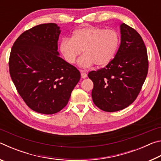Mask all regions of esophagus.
<instances>
[{"label":"esophagus","mask_w":161,"mask_h":161,"mask_svg":"<svg viewBox=\"0 0 161 161\" xmlns=\"http://www.w3.org/2000/svg\"><path fill=\"white\" fill-rule=\"evenodd\" d=\"M81 78H82V79H85L87 77V74H86V72H81Z\"/></svg>","instance_id":"obj_1"}]
</instances>
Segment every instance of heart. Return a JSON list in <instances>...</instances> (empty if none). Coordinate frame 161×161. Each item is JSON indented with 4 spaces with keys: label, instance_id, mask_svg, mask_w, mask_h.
<instances>
[{
    "label": "heart",
    "instance_id": "1",
    "mask_svg": "<svg viewBox=\"0 0 161 161\" xmlns=\"http://www.w3.org/2000/svg\"><path fill=\"white\" fill-rule=\"evenodd\" d=\"M119 43V36L111 29L105 30L88 26L76 30L71 38L64 37L59 44V50L68 63H75L81 54L79 63L87 67L95 64L103 67L112 60Z\"/></svg>",
    "mask_w": 161,
    "mask_h": 161
}]
</instances>
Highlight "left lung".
Returning a JSON list of instances; mask_svg holds the SVG:
<instances>
[{"instance_id": "left-lung-1", "label": "left lung", "mask_w": 161, "mask_h": 161, "mask_svg": "<svg viewBox=\"0 0 161 161\" xmlns=\"http://www.w3.org/2000/svg\"><path fill=\"white\" fill-rule=\"evenodd\" d=\"M121 40L118 51L107 66L91 71L92 97L98 108L114 112L129 107L142 88L148 71L147 50L139 33L126 24L121 26Z\"/></svg>"}]
</instances>
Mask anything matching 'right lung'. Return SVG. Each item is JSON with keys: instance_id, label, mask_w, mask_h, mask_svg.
I'll list each match as a JSON object with an SVG mask.
<instances>
[{"instance_id": "right-lung-1", "label": "right lung", "mask_w": 161, "mask_h": 161, "mask_svg": "<svg viewBox=\"0 0 161 161\" xmlns=\"http://www.w3.org/2000/svg\"><path fill=\"white\" fill-rule=\"evenodd\" d=\"M59 34L55 23L36 25L17 38L10 54V75L18 94L40 114L61 111L81 77L77 68L59 56Z\"/></svg>"}]
</instances>
